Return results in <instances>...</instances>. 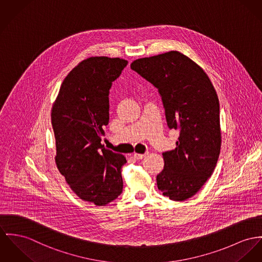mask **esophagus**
<instances>
[{
	"instance_id": "obj_1",
	"label": "esophagus",
	"mask_w": 262,
	"mask_h": 262,
	"mask_svg": "<svg viewBox=\"0 0 262 262\" xmlns=\"http://www.w3.org/2000/svg\"><path fill=\"white\" fill-rule=\"evenodd\" d=\"M147 155H148L147 152H145V154H137V152H135V154H134V157H135V159H137V160H142V159L145 158Z\"/></svg>"
}]
</instances>
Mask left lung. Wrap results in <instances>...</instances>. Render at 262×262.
Listing matches in <instances>:
<instances>
[{
    "mask_svg": "<svg viewBox=\"0 0 262 262\" xmlns=\"http://www.w3.org/2000/svg\"><path fill=\"white\" fill-rule=\"evenodd\" d=\"M130 68L158 89L167 126L180 132L177 147L162 154L158 187L171 201L188 200L211 177L220 157L216 92L202 68L177 51L136 60Z\"/></svg>",
    "mask_w": 262,
    "mask_h": 262,
    "instance_id": "obj_1",
    "label": "left lung"
}]
</instances>
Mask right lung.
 <instances>
[{
  "label": "right lung",
  "instance_id": "add662e5",
  "mask_svg": "<svg viewBox=\"0 0 262 262\" xmlns=\"http://www.w3.org/2000/svg\"><path fill=\"white\" fill-rule=\"evenodd\" d=\"M126 64L120 58L82 60L62 81L52 108L57 166L81 200L99 206L115 201L123 186L126 160L101 141L110 119V90Z\"/></svg>",
  "mask_w": 262,
  "mask_h": 262
}]
</instances>
